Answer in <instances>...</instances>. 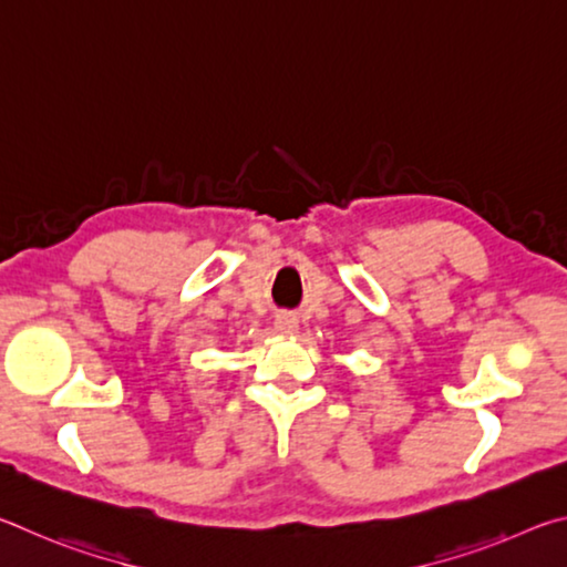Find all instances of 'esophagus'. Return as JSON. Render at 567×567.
Instances as JSON below:
<instances>
[{
    "mask_svg": "<svg viewBox=\"0 0 567 567\" xmlns=\"http://www.w3.org/2000/svg\"><path fill=\"white\" fill-rule=\"evenodd\" d=\"M275 330L280 334H295L297 330H300V322H297L295 315L290 312H280L275 318Z\"/></svg>",
    "mask_w": 567,
    "mask_h": 567,
    "instance_id": "esophagus-1",
    "label": "esophagus"
}]
</instances>
